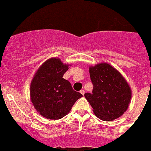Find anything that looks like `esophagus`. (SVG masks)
I'll use <instances>...</instances> for the list:
<instances>
[{
	"instance_id": "1",
	"label": "esophagus",
	"mask_w": 151,
	"mask_h": 151,
	"mask_svg": "<svg viewBox=\"0 0 151 151\" xmlns=\"http://www.w3.org/2000/svg\"><path fill=\"white\" fill-rule=\"evenodd\" d=\"M80 92L82 93V94L84 95V93H85V91H84V90H80Z\"/></svg>"
}]
</instances>
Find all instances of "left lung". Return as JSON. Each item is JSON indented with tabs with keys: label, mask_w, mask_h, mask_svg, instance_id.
I'll return each instance as SVG.
<instances>
[{
	"label": "left lung",
	"mask_w": 151,
	"mask_h": 151,
	"mask_svg": "<svg viewBox=\"0 0 151 151\" xmlns=\"http://www.w3.org/2000/svg\"><path fill=\"white\" fill-rule=\"evenodd\" d=\"M89 73L93 88L91 93H85V97L94 114L103 121L120 117L131 102V91L126 80L108 63L90 67Z\"/></svg>",
	"instance_id": "8db88e82"
}]
</instances>
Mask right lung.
I'll use <instances>...</instances> for the list:
<instances>
[{
  "label": "right lung",
  "mask_w": 151,
  "mask_h": 151,
  "mask_svg": "<svg viewBox=\"0 0 151 151\" xmlns=\"http://www.w3.org/2000/svg\"><path fill=\"white\" fill-rule=\"evenodd\" d=\"M68 67L58 58H52L40 67L32 79L31 100L35 109L47 119H59L65 116L76 101L83 96L63 77Z\"/></svg>",
  "instance_id": "right-lung-1"
}]
</instances>
